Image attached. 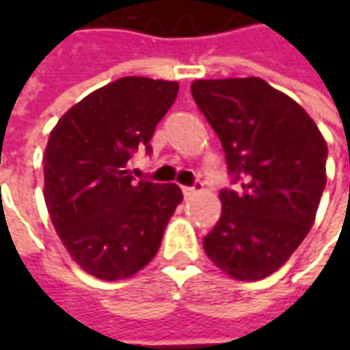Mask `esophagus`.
<instances>
[{
    "label": "esophagus",
    "mask_w": 350,
    "mask_h": 350,
    "mask_svg": "<svg viewBox=\"0 0 350 350\" xmlns=\"http://www.w3.org/2000/svg\"><path fill=\"white\" fill-rule=\"evenodd\" d=\"M202 191V185L198 183L196 187H183V195H185V198H191V196H195L196 193H200Z\"/></svg>",
    "instance_id": "esophagus-1"
}]
</instances>
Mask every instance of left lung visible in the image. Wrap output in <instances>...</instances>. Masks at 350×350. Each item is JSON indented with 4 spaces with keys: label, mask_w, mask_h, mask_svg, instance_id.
<instances>
[{
    "label": "left lung",
    "mask_w": 350,
    "mask_h": 350,
    "mask_svg": "<svg viewBox=\"0 0 350 350\" xmlns=\"http://www.w3.org/2000/svg\"><path fill=\"white\" fill-rule=\"evenodd\" d=\"M191 93L241 187L220 191L222 216L204 251L235 280H261L314 226L327 183V142L298 103L261 77L196 79Z\"/></svg>",
    "instance_id": "obj_1"
}]
</instances>
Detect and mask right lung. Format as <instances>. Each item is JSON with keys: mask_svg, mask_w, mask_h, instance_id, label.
Segmentation results:
<instances>
[{"mask_svg": "<svg viewBox=\"0 0 350 350\" xmlns=\"http://www.w3.org/2000/svg\"><path fill=\"white\" fill-rule=\"evenodd\" d=\"M179 83L128 75L64 113L44 152V200L64 247L101 280L136 275L181 204L175 183L134 181L128 159L154 136Z\"/></svg>", "mask_w": 350, "mask_h": 350, "instance_id": "add662e5", "label": "right lung"}]
</instances>
